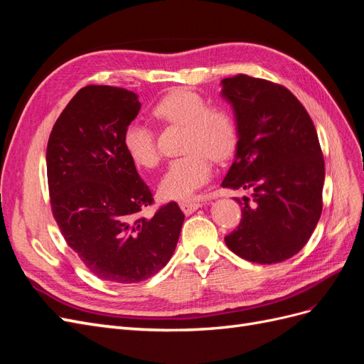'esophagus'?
Segmentation results:
<instances>
[{
	"instance_id": "esophagus-1",
	"label": "esophagus",
	"mask_w": 364,
	"mask_h": 364,
	"mask_svg": "<svg viewBox=\"0 0 364 364\" xmlns=\"http://www.w3.org/2000/svg\"><path fill=\"white\" fill-rule=\"evenodd\" d=\"M179 205H181V209L185 214H193L194 211H197V209L202 206V202H199V200H183Z\"/></svg>"
}]
</instances>
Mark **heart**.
Wrapping results in <instances>:
<instances>
[{"label": "heart", "instance_id": "obj_1", "mask_svg": "<svg viewBox=\"0 0 364 364\" xmlns=\"http://www.w3.org/2000/svg\"><path fill=\"white\" fill-rule=\"evenodd\" d=\"M153 115L165 123L185 127L181 158L170 161L159 182L165 199H188L213 174V159L225 161L235 151L238 132L226 111L209 107L205 98L190 90H174L153 107ZM124 150L139 167H155L159 155L149 126L132 121L123 134Z\"/></svg>", "mask_w": 364, "mask_h": 364}]
</instances>
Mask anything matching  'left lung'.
Returning a JSON list of instances; mask_svg holds the SVG:
<instances>
[{
	"mask_svg": "<svg viewBox=\"0 0 364 364\" xmlns=\"http://www.w3.org/2000/svg\"><path fill=\"white\" fill-rule=\"evenodd\" d=\"M238 142L223 188L249 190L240 226L225 237L235 255L274 264L296 255L322 214L325 162L313 121L281 85L246 74L222 80Z\"/></svg>",
	"mask_w": 364,
	"mask_h": 364,
	"instance_id": "left-lung-1",
	"label": "left lung"
}]
</instances>
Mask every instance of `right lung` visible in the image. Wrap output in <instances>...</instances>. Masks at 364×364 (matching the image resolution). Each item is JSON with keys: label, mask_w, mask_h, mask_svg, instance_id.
Listing matches in <instances>:
<instances>
[{"label": "right lung", "mask_w": 364, "mask_h": 364, "mask_svg": "<svg viewBox=\"0 0 364 364\" xmlns=\"http://www.w3.org/2000/svg\"><path fill=\"white\" fill-rule=\"evenodd\" d=\"M139 109L135 92L85 86L47 146L51 211L63 238L95 277L117 284L144 281L165 267L185 218L176 202L141 217L153 196L123 146Z\"/></svg>", "instance_id": "1"}]
</instances>
